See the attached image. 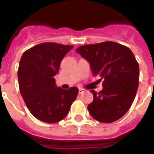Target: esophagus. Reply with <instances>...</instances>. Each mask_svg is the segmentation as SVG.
Returning a JSON list of instances; mask_svg holds the SVG:
<instances>
[{
	"mask_svg": "<svg viewBox=\"0 0 154 154\" xmlns=\"http://www.w3.org/2000/svg\"><path fill=\"white\" fill-rule=\"evenodd\" d=\"M86 91L85 89H82V88H79V94H82Z\"/></svg>",
	"mask_w": 154,
	"mask_h": 154,
	"instance_id": "esophagus-1",
	"label": "esophagus"
}]
</instances>
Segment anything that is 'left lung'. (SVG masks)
Returning <instances> with one entry per match:
<instances>
[{
    "instance_id": "1",
    "label": "left lung",
    "mask_w": 154,
    "mask_h": 154,
    "mask_svg": "<svg viewBox=\"0 0 154 154\" xmlns=\"http://www.w3.org/2000/svg\"><path fill=\"white\" fill-rule=\"evenodd\" d=\"M77 53L87 59L94 76L103 80V90L93 94L87 109L94 119L112 123L129 110L139 87V67L129 48L112 41L78 47Z\"/></svg>"
}]
</instances>
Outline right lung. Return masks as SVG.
<instances>
[{"mask_svg":"<svg viewBox=\"0 0 154 154\" xmlns=\"http://www.w3.org/2000/svg\"><path fill=\"white\" fill-rule=\"evenodd\" d=\"M73 48L57 43H42L26 50L18 68L20 91L36 119L54 124L64 119L78 94V88L57 87L54 76L61 61Z\"/></svg>","mask_w":154,"mask_h":154,"instance_id":"1","label":"right lung"}]
</instances>
